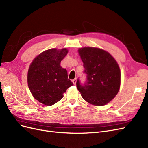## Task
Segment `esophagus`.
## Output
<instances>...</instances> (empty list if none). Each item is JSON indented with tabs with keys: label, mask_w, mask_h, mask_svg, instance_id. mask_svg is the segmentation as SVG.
<instances>
[{
	"label": "esophagus",
	"mask_w": 148,
	"mask_h": 148,
	"mask_svg": "<svg viewBox=\"0 0 148 148\" xmlns=\"http://www.w3.org/2000/svg\"><path fill=\"white\" fill-rule=\"evenodd\" d=\"M77 78H75L74 79L72 80V82L74 84H76V83H77Z\"/></svg>",
	"instance_id": "34e87169"
}]
</instances>
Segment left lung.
<instances>
[{
    "label": "left lung",
    "mask_w": 148,
    "mask_h": 148,
    "mask_svg": "<svg viewBox=\"0 0 148 148\" xmlns=\"http://www.w3.org/2000/svg\"><path fill=\"white\" fill-rule=\"evenodd\" d=\"M87 80L83 86L79 80L77 86L83 99L96 106H104L117 95L121 73L117 62L109 52L98 47L79 48Z\"/></svg>",
    "instance_id": "1"
}]
</instances>
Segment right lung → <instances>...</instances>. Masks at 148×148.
Listing matches in <instances>:
<instances>
[{"mask_svg":"<svg viewBox=\"0 0 148 148\" xmlns=\"http://www.w3.org/2000/svg\"><path fill=\"white\" fill-rule=\"evenodd\" d=\"M66 48L43 51L31 62L28 71L29 91L35 99L44 105L55 104L64 97L66 89L73 85L60 62L68 53Z\"/></svg>","mask_w":148,"mask_h":148,"instance_id":"obj_1","label":"right lung"}]
</instances>
